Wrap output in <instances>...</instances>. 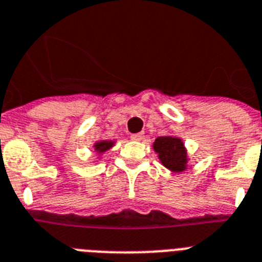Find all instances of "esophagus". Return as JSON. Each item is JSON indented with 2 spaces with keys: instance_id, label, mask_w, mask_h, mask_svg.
<instances>
[{
  "instance_id": "esophagus-1",
  "label": "esophagus",
  "mask_w": 262,
  "mask_h": 262,
  "mask_svg": "<svg viewBox=\"0 0 262 262\" xmlns=\"http://www.w3.org/2000/svg\"><path fill=\"white\" fill-rule=\"evenodd\" d=\"M142 138H144V135H142V133H135V135H132V140H135V141H141Z\"/></svg>"
}]
</instances>
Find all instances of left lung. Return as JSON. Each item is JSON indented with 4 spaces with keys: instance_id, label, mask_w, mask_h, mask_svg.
<instances>
[{
    "instance_id": "left-lung-1",
    "label": "left lung",
    "mask_w": 262,
    "mask_h": 262,
    "mask_svg": "<svg viewBox=\"0 0 262 262\" xmlns=\"http://www.w3.org/2000/svg\"><path fill=\"white\" fill-rule=\"evenodd\" d=\"M153 149L159 153L161 164L172 172H182L187 168V150L180 138L173 136L157 137Z\"/></svg>"
}]
</instances>
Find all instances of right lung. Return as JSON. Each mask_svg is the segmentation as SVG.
<instances>
[{
	"mask_svg": "<svg viewBox=\"0 0 262 262\" xmlns=\"http://www.w3.org/2000/svg\"><path fill=\"white\" fill-rule=\"evenodd\" d=\"M113 144H114L113 141H99V142H97V144H95L94 148H95V150H97V152L102 153V152H106L107 149H110V148L113 146Z\"/></svg>",
	"mask_w": 262,
	"mask_h": 262,
	"instance_id": "obj_1",
	"label": "right lung"
}]
</instances>
